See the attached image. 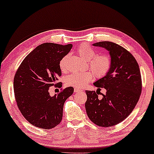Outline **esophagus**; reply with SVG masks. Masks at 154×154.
<instances>
[{
	"label": "esophagus",
	"instance_id": "esophagus-1",
	"mask_svg": "<svg viewBox=\"0 0 154 154\" xmlns=\"http://www.w3.org/2000/svg\"><path fill=\"white\" fill-rule=\"evenodd\" d=\"M74 92H75V93H78V92L82 91V90H81V89H78V88H74Z\"/></svg>",
	"mask_w": 154,
	"mask_h": 154
}]
</instances>
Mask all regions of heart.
<instances>
[{
	"mask_svg": "<svg viewBox=\"0 0 154 154\" xmlns=\"http://www.w3.org/2000/svg\"><path fill=\"white\" fill-rule=\"evenodd\" d=\"M77 53L82 59L89 61L88 65L97 77H102L106 74L111 65V60L106 55L96 56L95 50L87 44H82L77 48ZM65 60L63 58L60 61V68L62 71L65 69ZM91 71L73 72L67 75L65 82L67 85L75 87H82L91 81L94 74Z\"/></svg>",
	"mask_w": 154,
	"mask_h": 154,
	"instance_id": "heart-1",
	"label": "heart"
}]
</instances>
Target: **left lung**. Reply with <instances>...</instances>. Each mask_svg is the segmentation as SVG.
<instances>
[{
  "label": "left lung",
  "instance_id": "obj_1",
  "mask_svg": "<svg viewBox=\"0 0 154 154\" xmlns=\"http://www.w3.org/2000/svg\"><path fill=\"white\" fill-rule=\"evenodd\" d=\"M93 46L108 51L111 65L106 74L94 82L97 89L106 90V95L98 99L97 91H85V108L95 124L112 126L127 118L139 100L142 89L139 66L130 52L115 43L100 42Z\"/></svg>",
  "mask_w": 154,
  "mask_h": 154
}]
</instances>
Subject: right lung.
Listing matches in <instances>:
<instances>
[{"instance_id": "obj_1", "label": "right lung", "mask_w": 154, "mask_h": 154, "mask_svg": "<svg viewBox=\"0 0 154 154\" xmlns=\"http://www.w3.org/2000/svg\"><path fill=\"white\" fill-rule=\"evenodd\" d=\"M72 46L42 44L27 55L17 70L14 81L17 105L25 119L35 126L51 129L61 122L64 103L74 88H65L54 96L50 95L49 89L61 75L60 61Z\"/></svg>"}]
</instances>
